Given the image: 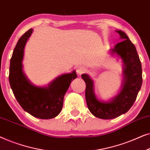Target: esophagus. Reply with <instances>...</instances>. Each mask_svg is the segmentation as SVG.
<instances>
[{
	"mask_svg": "<svg viewBox=\"0 0 150 150\" xmlns=\"http://www.w3.org/2000/svg\"><path fill=\"white\" fill-rule=\"evenodd\" d=\"M85 69L83 67H77V69H76V72H77V74H79V75H81V74H83L84 72H85Z\"/></svg>",
	"mask_w": 150,
	"mask_h": 150,
	"instance_id": "esophagus-1",
	"label": "esophagus"
}]
</instances>
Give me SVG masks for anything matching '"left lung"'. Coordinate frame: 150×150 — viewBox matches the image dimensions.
I'll list each match as a JSON object with an SVG mask.
<instances>
[{
	"label": "left lung",
	"mask_w": 150,
	"mask_h": 150,
	"mask_svg": "<svg viewBox=\"0 0 150 150\" xmlns=\"http://www.w3.org/2000/svg\"><path fill=\"white\" fill-rule=\"evenodd\" d=\"M124 40L116 44L112 52L122 59L124 64V84L122 91L108 102L98 101L93 93V81L87 74L81 77L86 83L85 98L88 108L94 116L103 120H110L126 113L137 99L142 85V67L134 45L122 30H117Z\"/></svg>",
	"instance_id": "1"
}]
</instances>
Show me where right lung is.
Wrapping results in <instances>:
<instances>
[{
  "label": "right lung",
  "instance_id": "obj_1",
  "mask_svg": "<svg viewBox=\"0 0 150 150\" xmlns=\"http://www.w3.org/2000/svg\"><path fill=\"white\" fill-rule=\"evenodd\" d=\"M32 32V28L26 31L14 48L10 61L9 83L14 96L25 111L35 117L48 120L60 113L65 92L77 75L73 71L60 76L47 87L32 85L22 71V64L24 46Z\"/></svg>",
  "mask_w": 150,
  "mask_h": 150
}]
</instances>
